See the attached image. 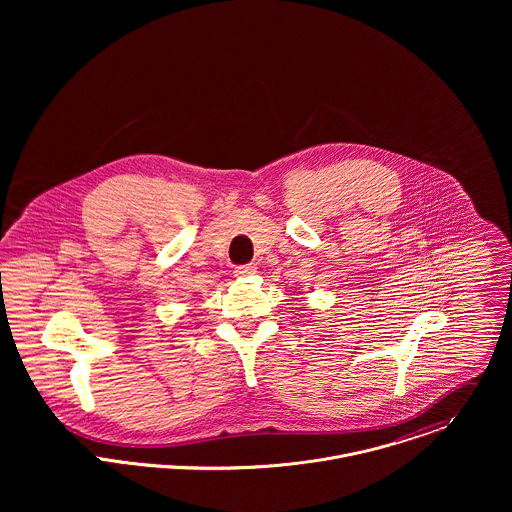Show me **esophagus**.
<instances>
[{"mask_svg": "<svg viewBox=\"0 0 512 512\" xmlns=\"http://www.w3.org/2000/svg\"><path fill=\"white\" fill-rule=\"evenodd\" d=\"M252 274H256V266H252V264L238 266V268L234 270V276H238V278H246V276H252Z\"/></svg>", "mask_w": 512, "mask_h": 512, "instance_id": "esophagus-1", "label": "esophagus"}]
</instances>
